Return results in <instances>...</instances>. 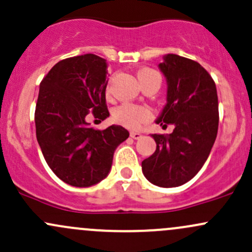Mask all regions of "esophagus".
I'll list each match as a JSON object with an SVG mask.
<instances>
[{
    "mask_svg": "<svg viewBox=\"0 0 252 252\" xmlns=\"http://www.w3.org/2000/svg\"><path fill=\"white\" fill-rule=\"evenodd\" d=\"M131 137L133 138V139H139V138L142 137V134H140L139 132H131Z\"/></svg>",
    "mask_w": 252,
    "mask_h": 252,
    "instance_id": "34e87169",
    "label": "esophagus"
}]
</instances>
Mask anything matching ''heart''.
Returning <instances> with one entry per match:
<instances>
[{
  "instance_id": "obj_1",
  "label": "heart",
  "mask_w": 252,
  "mask_h": 252,
  "mask_svg": "<svg viewBox=\"0 0 252 252\" xmlns=\"http://www.w3.org/2000/svg\"><path fill=\"white\" fill-rule=\"evenodd\" d=\"M137 78L140 85L144 86L150 83H161V75L155 69L144 67L137 72ZM115 123L127 127L129 129H137L142 124L147 123L151 119V110L148 107L139 104H121L113 113Z\"/></svg>"
}]
</instances>
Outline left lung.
<instances>
[{
    "mask_svg": "<svg viewBox=\"0 0 252 252\" xmlns=\"http://www.w3.org/2000/svg\"><path fill=\"white\" fill-rule=\"evenodd\" d=\"M168 84L167 104L156 123L174 125L170 134H151L156 150L142 162L154 185L177 188L191 180L207 161L219 127L215 82L198 62L168 54L158 64Z\"/></svg>",
    "mask_w": 252,
    "mask_h": 252,
    "instance_id": "left-lung-1",
    "label": "left lung"
}]
</instances>
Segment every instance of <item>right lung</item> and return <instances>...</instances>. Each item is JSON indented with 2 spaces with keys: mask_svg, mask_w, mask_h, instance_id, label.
I'll return each mask as SVG.
<instances>
[{
  "mask_svg": "<svg viewBox=\"0 0 252 252\" xmlns=\"http://www.w3.org/2000/svg\"><path fill=\"white\" fill-rule=\"evenodd\" d=\"M108 63L94 54L64 59L40 83L34 112L36 136L48 166L62 181L88 188L104 179L113 155L129 133L123 126L96 129L86 115L103 121Z\"/></svg>",
  "mask_w": 252,
  "mask_h": 252,
  "instance_id": "obj_1",
  "label": "right lung"
}]
</instances>
